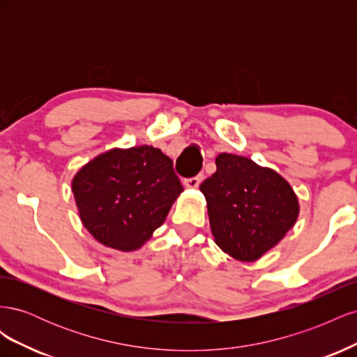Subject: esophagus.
I'll list each match as a JSON object with an SVG mask.
<instances>
[{"instance_id": "1", "label": "esophagus", "mask_w": 357, "mask_h": 357, "mask_svg": "<svg viewBox=\"0 0 357 357\" xmlns=\"http://www.w3.org/2000/svg\"><path fill=\"white\" fill-rule=\"evenodd\" d=\"M201 181H202V174H198V176H195V177L185 178V185H186L188 188L195 189V188H198V186L201 185Z\"/></svg>"}]
</instances>
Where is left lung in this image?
Returning a JSON list of instances; mask_svg holds the SVG:
<instances>
[{"instance_id":"obj_1","label":"left lung","mask_w":357,"mask_h":357,"mask_svg":"<svg viewBox=\"0 0 357 357\" xmlns=\"http://www.w3.org/2000/svg\"><path fill=\"white\" fill-rule=\"evenodd\" d=\"M218 171L199 186L214 240L225 253L252 262L283 238L298 218V199L275 171L220 153Z\"/></svg>"}]
</instances>
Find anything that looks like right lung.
<instances>
[{
  "label": "right lung",
  "instance_id": "1",
  "mask_svg": "<svg viewBox=\"0 0 357 357\" xmlns=\"http://www.w3.org/2000/svg\"><path fill=\"white\" fill-rule=\"evenodd\" d=\"M181 192L172 160L152 146L113 149L73 180L84 228L122 252H132L150 238Z\"/></svg>",
  "mask_w": 357,
  "mask_h": 357
}]
</instances>
